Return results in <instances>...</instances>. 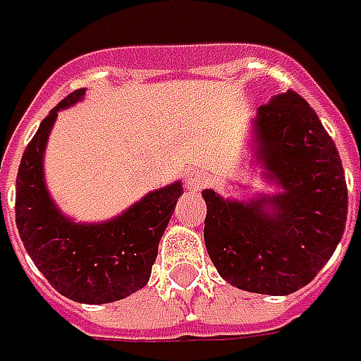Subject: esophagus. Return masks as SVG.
<instances>
[{"mask_svg":"<svg viewBox=\"0 0 361 361\" xmlns=\"http://www.w3.org/2000/svg\"><path fill=\"white\" fill-rule=\"evenodd\" d=\"M209 183H211L209 174L202 173L199 169H190L187 173V187L190 188V190H201V188L207 187Z\"/></svg>","mask_w":361,"mask_h":361,"instance_id":"34e87169","label":"esophagus"}]
</instances>
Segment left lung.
<instances>
[{
  "mask_svg": "<svg viewBox=\"0 0 361 361\" xmlns=\"http://www.w3.org/2000/svg\"><path fill=\"white\" fill-rule=\"evenodd\" d=\"M249 166L275 188L247 201L202 190L204 245L219 275L245 291L289 295L312 281L345 231L338 148L298 92L275 94L251 120Z\"/></svg>",
  "mask_w": 361,
  "mask_h": 361,
  "instance_id": "obj_1",
  "label": "left lung"
}]
</instances>
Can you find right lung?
Listing matches in <instances>:
<instances>
[{"label":"right lung","mask_w":361,"mask_h":361,"mask_svg":"<svg viewBox=\"0 0 361 361\" xmlns=\"http://www.w3.org/2000/svg\"><path fill=\"white\" fill-rule=\"evenodd\" d=\"M72 92L42 120L16 178V225L35 267L63 298L78 303H112L142 289L159 255V243L174 213L183 183L146 192L120 215L78 223L49 195L44 157L58 112L82 102Z\"/></svg>","instance_id":"obj_1"}]
</instances>
